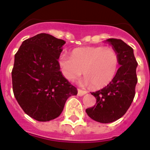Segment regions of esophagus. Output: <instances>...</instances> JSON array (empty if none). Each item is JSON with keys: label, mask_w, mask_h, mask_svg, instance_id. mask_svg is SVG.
I'll return each mask as SVG.
<instances>
[{"label": "esophagus", "mask_w": 150, "mask_h": 150, "mask_svg": "<svg viewBox=\"0 0 150 150\" xmlns=\"http://www.w3.org/2000/svg\"><path fill=\"white\" fill-rule=\"evenodd\" d=\"M86 93H87V92L86 91V90H83V89H78V95L80 96H83V95H85Z\"/></svg>", "instance_id": "esophagus-1"}]
</instances>
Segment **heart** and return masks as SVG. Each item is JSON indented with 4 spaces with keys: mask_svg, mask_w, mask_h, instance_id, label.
Masks as SVG:
<instances>
[{
    "mask_svg": "<svg viewBox=\"0 0 150 150\" xmlns=\"http://www.w3.org/2000/svg\"><path fill=\"white\" fill-rule=\"evenodd\" d=\"M58 62L62 74L68 81L78 80L84 71L85 82L101 88L116 76L120 58L117 52L111 47H86L73 50L71 56L61 54Z\"/></svg>",
    "mask_w": 150,
    "mask_h": 150,
    "instance_id": "1",
    "label": "heart"
}]
</instances>
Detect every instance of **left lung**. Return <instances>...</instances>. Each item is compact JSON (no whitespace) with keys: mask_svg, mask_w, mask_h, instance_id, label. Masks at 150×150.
Masks as SVG:
<instances>
[{"mask_svg":"<svg viewBox=\"0 0 150 150\" xmlns=\"http://www.w3.org/2000/svg\"><path fill=\"white\" fill-rule=\"evenodd\" d=\"M107 41L117 52L121 66L110 83L92 93L96 99V104L86 110L89 117L105 124L117 121L125 115L134 100L138 82V63L132 48L121 40L111 38Z\"/></svg>","mask_w":150,"mask_h":150,"instance_id":"8db88e82","label":"left lung"}]
</instances>
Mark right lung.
Listing matches in <instances>:
<instances>
[{
    "mask_svg": "<svg viewBox=\"0 0 150 150\" xmlns=\"http://www.w3.org/2000/svg\"><path fill=\"white\" fill-rule=\"evenodd\" d=\"M65 41L40 33L27 39L15 55L13 93L26 114L49 121L61 114L67 99L77 89L64 77L57 59Z\"/></svg>",
    "mask_w": 150,
    "mask_h": 150,
    "instance_id": "add662e5",
    "label": "right lung"
}]
</instances>
